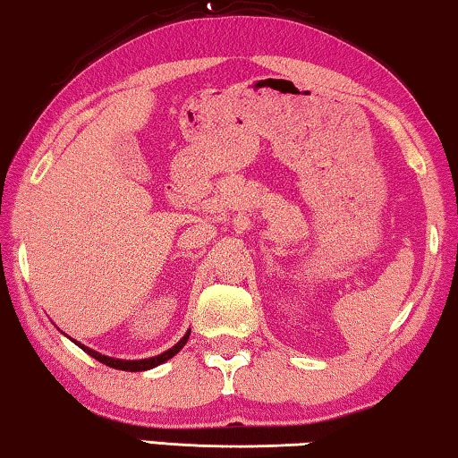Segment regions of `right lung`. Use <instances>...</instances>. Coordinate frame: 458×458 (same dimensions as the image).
Masks as SVG:
<instances>
[{
  "instance_id": "add662e5",
  "label": "right lung",
  "mask_w": 458,
  "mask_h": 458,
  "mask_svg": "<svg viewBox=\"0 0 458 458\" xmlns=\"http://www.w3.org/2000/svg\"><path fill=\"white\" fill-rule=\"evenodd\" d=\"M190 332H191V330H187L185 336L181 338L175 346H171L169 351H165V352H161V354H157V357L140 359V360H126V359L106 357V354H101V352H98V351H93V348L85 346V344H81V343H77V340H72V338H71V340H72V343H75L79 348H83V351H85L87 354H89V357H93V359L99 360V362H104V365H107V367H112V369H120V371L138 373V371H148V369H155V367L163 365V362H166L169 359L175 357V354L181 351V348L185 346L187 338H190Z\"/></svg>"
}]
</instances>
